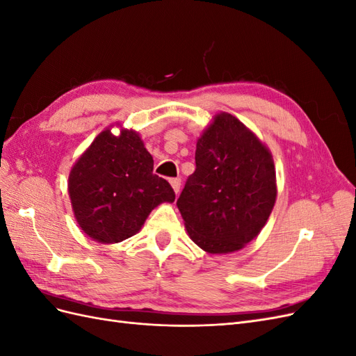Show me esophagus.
I'll return each instance as SVG.
<instances>
[{"label":"esophagus","mask_w":356,"mask_h":356,"mask_svg":"<svg viewBox=\"0 0 356 356\" xmlns=\"http://www.w3.org/2000/svg\"><path fill=\"white\" fill-rule=\"evenodd\" d=\"M170 186L175 190L177 195H179V188H181V178H172L170 179Z\"/></svg>","instance_id":"obj_1"}]
</instances>
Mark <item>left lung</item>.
Listing matches in <instances>:
<instances>
[{
	"label": "left lung",
	"instance_id": "8db88e82",
	"mask_svg": "<svg viewBox=\"0 0 356 356\" xmlns=\"http://www.w3.org/2000/svg\"><path fill=\"white\" fill-rule=\"evenodd\" d=\"M276 200L272 154L238 118L220 113L196 145V170L177 200L191 241L238 251L261 232Z\"/></svg>",
	"mask_w": 356,
	"mask_h": 356
}]
</instances>
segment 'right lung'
Here are the masks:
<instances>
[{
    "label": "right lung",
    "instance_id": "obj_1",
    "mask_svg": "<svg viewBox=\"0 0 356 356\" xmlns=\"http://www.w3.org/2000/svg\"><path fill=\"white\" fill-rule=\"evenodd\" d=\"M141 138L123 129L101 132L71 169L68 191L75 220L96 242L117 243L141 230L157 204L174 202L169 182L153 174Z\"/></svg>",
    "mask_w": 356,
    "mask_h": 356
}]
</instances>
